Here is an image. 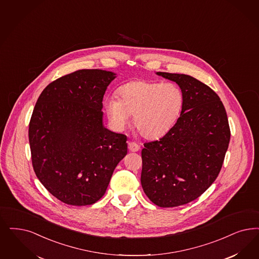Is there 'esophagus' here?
Here are the masks:
<instances>
[{
    "label": "esophagus",
    "mask_w": 259,
    "mask_h": 259,
    "mask_svg": "<svg viewBox=\"0 0 259 259\" xmlns=\"http://www.w3.org/2000/svg\"><path fill=\"white\" fill-rule=\"evenodd\" d=\"M128 149L132 152L139 151L140 150V145L138 143H134V142H130L128 143Z\"/></svg>",
    "instance_id": "esophagus-1"
}]
</instances>
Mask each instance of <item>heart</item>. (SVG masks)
<instances>
[{
	"label": "heart",
	"mask_w": 259,
	"mask_h": 259,
	"mask_svg": "<svg viewBox=\"0 0 259 259\" xmlns=\"http://www.w3.org/2000/svg\"><path fill=\"white\" fill-rule=\"evenodd\" d=\"M184 94L177 84L131 81L117 89V98L105 101L111 123L122 129L133 116L135 128L146 139L165 134L176 122L184 106Z\"/></svg>",
	"instance_id": "b5f03b06"
}]
</instances>
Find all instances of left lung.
I'll use <instances>...</instances> for the list:
<instances>
[{
    "instance_id": "left-lung-1",
    "label": "left lung",
    "mask_w": 259,
    "mask_h": 259,
    "mask_svg": "<svg viewBox=\"0 0 259 259\" xmlns=\"http://www.w3.org/2000/svg\"><path fill=\"white\" fill-rule=\"evenodd\" d=\"M157 74L176 82L185 100L169 131L143 144L141 183L152 203L173 207L195 200L212 185L222 168L231 130L213 90L187 74Z\"/></svg>"
}]
</instances>
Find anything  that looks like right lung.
<instances>
[{"label":"right lung","mask_w":259,"mask_h":259,"mask_svg":"<svg viewBox=\"0 0 259 259\" xmlns=\"http://www.w3.org/2000/svg\"><path fill=\"white\" fill-rule=\"evenodd\" d=\"M115 73L79 70L50 83L28 125L32 166L47 190L71 205L95 204L104 195L127 137L103 126L102 100Z\"/></svg>","instance_id":"right-lung-1"}]
</instances>
